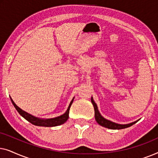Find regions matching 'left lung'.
I'll use <instances>...</instances> for the list:
<instances>
[{
    "instance_id": "obj_1",
    "label": "left lung",
    "mask_w": 158,
    "mask_h": 158,
    "mask_svg": "<svg viewBox=\"0 0 158 158\" xmlns=\"http://www.w3.org/2000/svg\"><path fill=\"white\" fill-rule=\"evenodd\" d=\"M91 102L94 105V110H95V119L98 124H99L101 126H102L103 127H106V128L108 129H125L127 128V127H129L131 126H132L133 124H135V123H137L139 120L135 121V122L129 123V124H117V123L113 122L111 121L108 120L106 118H105L104 117H103L101 116V114L99 112L98 109V106H97L96 103H95V101H94V98L93 97H91Z\"/></svg>"
}]
</instances>
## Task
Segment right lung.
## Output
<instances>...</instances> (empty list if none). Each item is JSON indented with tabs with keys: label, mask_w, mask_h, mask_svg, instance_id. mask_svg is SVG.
Segmentation results:
<instances>
[{
	"label": "right lung",
	"mask_w": 158,
	"mask_h": 158,
	"mask_svg": "<svg viewBox=\"0 0 158 158\" xmlns=\"http://www.w3.org/2000/svg\"><path fill=\"white\" fill-rule=\"evenodd\" d=\"M73 100H74V98L72 99L71 102L69 105V106L65 111V113H64L62 115L60 116H57V117L55 118H38L36 117L31 114H30L27 112H26L20 109L18 106H16V103H14V101L12 100V98H10V101L13 103V105L14 106V107L16 108L17 111L19 112V114L21 116H23L25 119H27L28 122L31 123L32 124L36 125V126L39 127H56L59 126V125H61L64 124V122H66V121L69 118V111H70V108L72 105L73 102Z\"/></svg>",
	"instance_id": "add662e5"
}]
</instances>
